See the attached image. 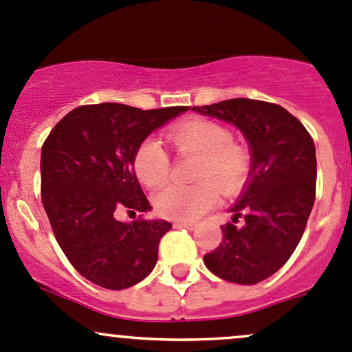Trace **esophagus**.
I'll return each instance as SVG.
<instances>
[{
  "instance_id": "34e87169",
  "label": "esophagus",
  "mask_w": 352,
  "mask_h": 352,
  "mask_svg": "<svg viewBox=\"0 0 352 352\" xmlns=\"http://www.w3.org/2000/svg\"><path fill=\"white\" fill-rule=\"evenodd\" d=\"M173 226H175V228L194 230L197 225H196V223H192V221H175V223H173Z\"/></svg>"
}]
</instances>
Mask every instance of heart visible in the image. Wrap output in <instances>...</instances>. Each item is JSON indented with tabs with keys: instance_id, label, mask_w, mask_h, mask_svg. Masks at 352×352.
Returning <instances> with one entry per match:
<instances>
[{
	"instance_id": "heart-1",
	"label": "heart",
	"mask_w": 352,
	"mask_h": 352,
	"mask_svg": "<svg viewBox=\"0 0 352 352\" xmlns=\"http://www.w3.org/2000/svg\"><path fill=\"white\" fill-rule=\"evenodd\" d=\"M177 153L197 156L194 186L172 184L155 196V208L162 216L177 221H194L218 202V190L225 194L239 190L247 180L252 156L242 144L233 143V134L223 124L209 119H190L168 134ZM134 172L148 187H160L168 180L172 162L163 144L148 138L134 155ZM214 182L217 185L212 184Z\"/></svg>"
}]
</instances>
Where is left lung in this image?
<instances>
[{
	"label": "left lung",
	"instance_id": "8db88e82",
	"mask_svg": "<svg viewBox=\"0 0 352 352\" xmlns=\"http://www.w3.org/2000/svg\"><path fill=\"white\" fill-rule=\"evenodd\" d=\"M192 110L235 124L252 153L250 179L230 209L233 223L221 226L223 242L204 255L206 267L236 285L264 281L286 264L307 228L317 187L314 140L271 102L232 98ZM239 217L244 223L236 227Z\"/></svg>",
	"mask_w": 352,
	"mask_h": 352
}]
</instances>
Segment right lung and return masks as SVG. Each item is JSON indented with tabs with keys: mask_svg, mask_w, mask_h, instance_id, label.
Returning <instances> with one entry per match:
<instances>
[{
	"mask_svg": "<svg viewBox=\"0 0 352 352\" xmlns=\"http://www.w3.org/2000/svg\"><path fill=\"white\" fill-rule=\"evenodd\" d=\"M189 107L143 110L124 104L81 105L42 144L41 194L56 240L83 278L126 289L153 271L163 219H116L119 209L150 211L134 172L140 144Z\"/></svg>",
	"mask_w": 352,
	"mask_h": 352,
	"instance_id": "obj_1",
	"label": "right lung"
}]
</instances>
